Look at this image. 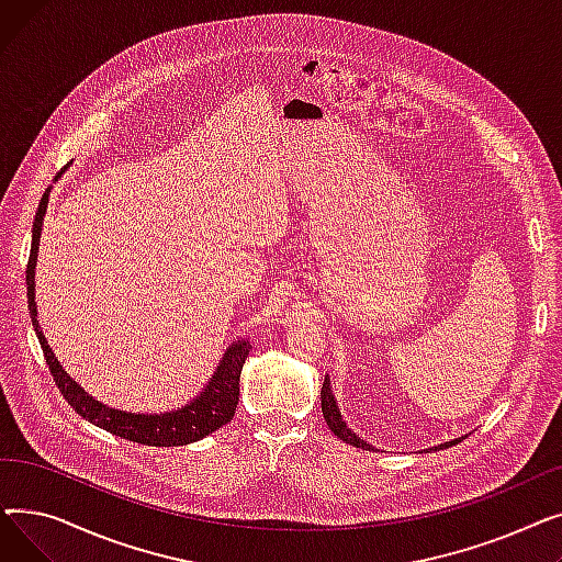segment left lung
<instances>
[{"mask_svg": "<svg viewBox=\"0 0 562 562\" xmlns=\"http://www.w3.org/2000/svg\"><path fill=\"white\" fill-rule=\"evenodd\" d=\"M321 409H323V417H326L330 430H333L341 441H346V445H350V447H358V449H371V447L367 445V441H362L356 432H350V430L346 428V424L341 422V415H339V409H337L335 396H333V392H330V380H328V375H326V380H323V387H321ZM458 441H460V439L447 441V445L435 447V451H437V449H445V447H453V445H458Z\"/></svg>", "mask_w": 562, "mask_h": 562, "instance_id": "obj_1", "label": "left lung"}]
</instances>
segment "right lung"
<instances>
[{"label": "right lung", "mask_w": 562, "mask_h": 562, "mask_svg": "<svg viewBox=\"0 0 562 562\" xmlns=\"http://www.w3.org/2000/svg\"><path fill=\"white\" fill-rule=\"evenodd\" d=\"M47 198H49V191H45L41 198L34 227H32V252H29V261H26V299H29V314H32V323L38 335L45 362L49 367V373L56 382L58 392L64 394L68 405L77 412V415H81L91 424L123 439L138 441V445H145V447H184V445H191V441H198L210 432L223 428L234 417L236 403H239V378L250 352L248 341L232 344L225 350L221 367L216 369L206 390L193 403L184 405L177 412H166V415H127V412L106 407L93 401V396H88L61 369V364H58L52 348L43 337V330L36 318V301H34V269H36V257L41 246L38 241H41L43 216L47 210Z\"/></svg>", "instance_id": "obj_1"}]
</instances>
